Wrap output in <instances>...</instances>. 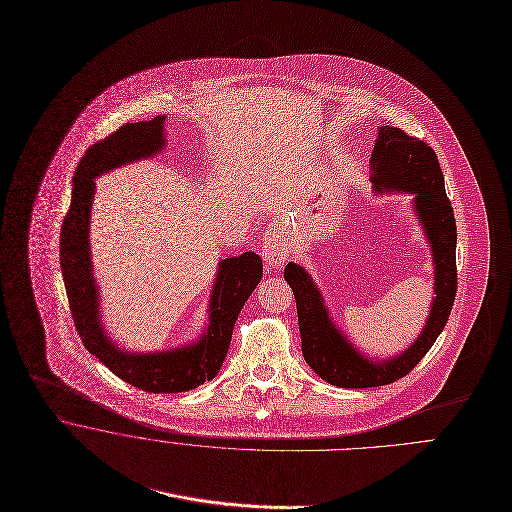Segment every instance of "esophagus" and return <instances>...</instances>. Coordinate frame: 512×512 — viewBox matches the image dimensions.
<instances>
[{
    "label": "esophagus",
    "instance_id": "1",
    "mask_svg": "<svg viewBox=\"0 0 512 512\" xmlns=\"http://www.w3.org/2000/svg\"><path fill=\"white\" fill-rule=\"evenodd\" d=\"M263 259L271 269H279L289 259V251L285 243L277 235H267L263 243Z\"/></svg>",
    "mask_w": 512,
    "mask_h": 512
}]
</instances>
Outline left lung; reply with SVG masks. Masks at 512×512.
<instances>
[{
  "label": "left lung",
  "instance_id": "obj_1",
  "mask_svg": "<svg viewBox=\"0 0 512 512\" xmlns=\"http://www.w3.org/2000/svg\"><path fill=\"white\" fill-rule=\"evenodd\" d=\"M370 168L376 192L415 194V213L433 253L435 297L425 328L408 350L390 360L372 362L364 358L330 320L320 291L307 271L297 263H289L285 281L297 301L303 356L322 380L338 388H376L404 378L429 352L445 328L457 293V225L433 148L409 136L402 128L382 126Z\"/></svg>",
  "mask_w": 512,
  "mask_h": 512
}]
</instances>
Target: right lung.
Segmentation results:
<instances>
[{
  "label": "right lung",
  "instance_id": "right-lung-1",
  "mask_svg": "<svg viewBox=\"0 0 512 512\" xmlns=\"http://www.w3.org/2000/svg\"><path fill=\"white\" fill-rule=\"evenodd\" d=\"M164 120V116H156L148 122L122 124L85 152L75 170L71 207L61 227V271L71 314L85 348L120 380L150 394L188 392L217 376L229 350L235 320L263 277V261L251 251L223 259L211 291L209 326L192 346L154 354H128L106 338L89 249L95 178L162 150L166 142L162 136Z\"/></svg>",
  "mask_w": 512,
  "mask_h": 512
}]
</instances>
